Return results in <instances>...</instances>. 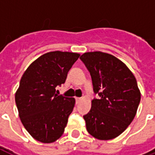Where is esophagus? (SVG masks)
<instances>
[{"label":"esophagus","mask_w":155,"mask_h":155,"mask_svg":"<svg viewBox=\"0 0 155 155\" xmlns=\"http://www.w3.org/2000/svg\"><path fill=\"white\" fill-rule=\"evenodd\" d=\"M81 101V98H80V97L75 98V102H76V104L80 103V101Z\"/></svg>","instance_id":"34e87169"}]
</instances>
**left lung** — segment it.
<instances>
[{"label": "left lung", "mask_w": 155, "mask_h": 155, "mask_svg": "<svg viewBox=\"0 0 155 155\" xmlns=\"http://www.w3.org/2000/svg\"><path fill=\"white\" fill-rule=\"evenodd\" d=\"M80 58L100 96L91 101V110L84 115L87 131L98 140L114 139L136 114L141 98L136 79L126 64L110 54L86 52Z\"/></svg>", "instance_id": "1"}]
</instances>
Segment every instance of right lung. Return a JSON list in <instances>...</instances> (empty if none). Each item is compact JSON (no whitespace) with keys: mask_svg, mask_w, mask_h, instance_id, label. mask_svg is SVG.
I'll list each match as a JSON object with an SVG mask.
<instances>
[{"mask_svg":"<svg viewBox=\"0 0 155 155\" xmlns=\"http://www.w3.org/2000/svg\"><path fill=\"white\" fill-rule=\"evenodd\" d=\"M80 54L51 51L37 58L22 75L15 92V104L21 123L35 140L53 143L64 133L74 98L58 95Z\"/></svg>","mask_w":155,"mask_h":155,"instance_id":"1","label":"right lung"}]
</instances>
